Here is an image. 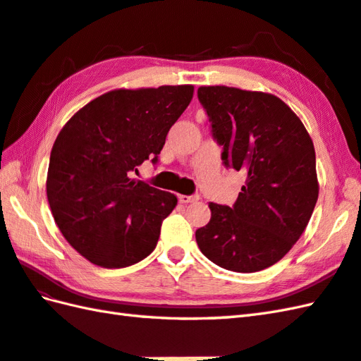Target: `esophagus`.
Instances as JSON below:
<instances>
[{"label":"esophagus","instance_id":"obj_1","mask_svg":"<svg viewBox=\"0 0 361 361\" xmlns=\"http://www.w3.org/2000/svg\"><path fill=\"white\" fill-rule=\"evenodd\" d=\"M198 200H200V197H198V195H178V202L185 203V204L194 203V202H198Z\"/></svg>","mask_w":361,"mask_h":361}]
</instances>
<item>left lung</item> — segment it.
Segmentation results:
<instances>
[{
  "instance_id": "1",
  "label": "left lung",
  "mask_w": 361,
  "mask_h": 361,
  "mask_svg": "<svg viewBox=\"0 0 361 361\" xmlns=\"http://www.w3.org/2000/svg\"><path fill=\"white\" fill-rule=\"evenodd\" d=\"M214 141L228 169L247 175L235 203H209L198 248L211 262L255 273L287 255L318 200L313 142L301 119L279 97L229 87H200Z\"/></svg>"
}]
</instances>
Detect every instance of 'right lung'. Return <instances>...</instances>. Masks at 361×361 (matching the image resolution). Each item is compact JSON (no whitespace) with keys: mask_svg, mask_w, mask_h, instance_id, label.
I'll use <instances>...</instances> for the list:
<instances>
[{"mask_svg":"<svg viewBox=\"0 0 361 361\" xmlns=\"http://www.w3.org/2000/svg\"><path fill=\"white\" fill-rule=\"evenodd\" d=\"M192 94V85L114 90L80 109L59 133L46 194L63 237L91 264L124 268L155 250L176 197L132 173L145 159L158 163Z\"/></svg>","mask_w":361,"mask_h":361,"instance_id":"add662e5","label":"right lung"}]
</instances>
